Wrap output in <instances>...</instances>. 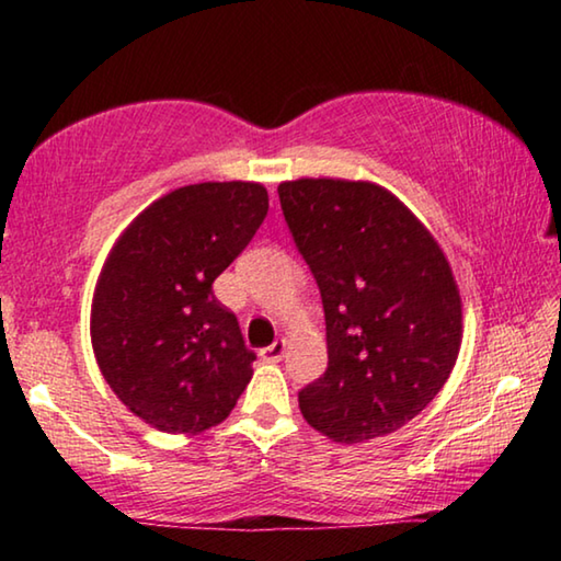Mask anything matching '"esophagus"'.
Wrapping results in <instances>:
<instances>
[{
	"label": "esophagus",
	"instance_id": "1",
	"mask_svg": "<svg viewBox=\"0 0 561 561\" xmlns=\"http://www.w3.org/2000/svg\"><path fill=\"white\" fill-rule=\"evenodd\" d=\"M286 347H288V340H275L273 344H267V347L260 350V357L267 359V363H278V359H283V355H286Z\"/></svg>",
	"mask_w": 561,
	"mask_h": 561
}]
</instances>
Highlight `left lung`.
<instances>
[{
  "instance_id": "8db88e82",
  "label": "left lung",
  "mask_w": 561,
  "mask_h": 561,
  "mask_svg": "<svg viewBox=\"0 0 561 561\" xmlns=\"http://www.w3.org/2000/svg\"><path fill=\"white\" fill-rule=\"evenodd\" d=\"M296 248L319 283L327 373L298 393L304 419L340 444L393 434L447 382L462 344V296L416 214L373 181L278 186Z\"/></svg>"
}]
</instances>
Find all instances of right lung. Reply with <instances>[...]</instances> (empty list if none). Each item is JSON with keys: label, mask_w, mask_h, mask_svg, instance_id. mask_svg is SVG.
Here are the masks:
<instances>
[{"label": "right lung", "mask_w": 561, "mask_h": 561, "mask_svg": "<svg viewBox=\"0 0 561 561\" xmlns=\"http://www.w3.org/2000/svg\"><path fill=\"white\" fill-rule=\"evenodd\" d=\"M265 214L263 183H194L137 214L104 260L91 347L114 396L158 432L202 434L248 388L255 352L211 283Z\"/></svg>", "instance_id": "add662e5"}]
</instances>
